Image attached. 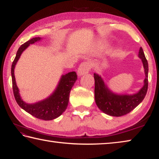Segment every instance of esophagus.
<instances>
[{
	"label": "esophagus",
	"mask_w": 159,
	"mask_h": 159,
	"mask_svg": "<svg viewBox=\"0 0 159 159\" xmlns=\"http://www.w3.org/2000/svg\"><path fill=\"white\" fill-rule=\"evenodd\" d=\"M90 64L88 62V61H83L79 66V69H78L77 71L78 74H79V76H83V75L88 74L90 71Z\"/></svg>",
	"instance_id": "1"
}]
</instances>
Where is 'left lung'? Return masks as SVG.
Wrapping results in <instances>:
<instances>
[{
	"label": "left lung",
	"mask_w": 159,
	"mask_h": 159,
	"mask_svg": "<svg viewBox=\"0 0 159 159\" xmlns=\"http://www.w3.org/2000/svg\"><path fill=\"white\" fill-rule=\"evenodd\" d=\"M139 57L143 63L146 78L144 84L138 93L132 95H118L111 93L103 80L98 74H94L95 79V99L98 108L105 114L112 116H121L130 113L141 103L146 96L148 89V71L149 66L144 51L140 48L138 54Z\"/></svg>",
	"instance_id": "1"
}]
</instances>
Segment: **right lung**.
<instances>
[{
	"instance_id": "right-lung-1",
	"label": "right lung",
	"mask_w": 159,
	"mask_h": 159,
	"mask_svg": "<svg viewBox=\"0 0 159 159\" xmlns=\"http://www.w3.org/2000/svg\"><path fill=\"white\" fill-rule=\"evenodd\" d=\"M41 38L35 37L26 41L19 48L16 54V57L13 61L11 67L12 90L15 100L21 108L29 114L39 119L44 120H50L57 118L65 111L69 103L70 91L77 80V74L75 71H71L65 75H63L60 79L57 88L52 95L49 98L36 104H29L25 103L21 99L19 89L16 85L14 69L21 54L30 44L39 41Z\"/></svg>"
}]
</instances>
